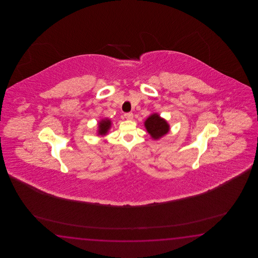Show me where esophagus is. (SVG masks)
Wrapping results in <instances>:
<instances>
[{
    "label": "esophagus",
    "mask_w": 258,
    "mask_h": 258,
    "mask_svg": "<svg viewBox=\"0 0 258 258\" xmlns=\"http://www.w3.org/2000/svg\"><path fill=\"white\" fill-rule=\"evenodd\" d=\"M133 117H134V115H133V113L132 112H127V113H125L124 114V118L126 119V120H133Z\"/></svg>",
    "instance_id": "esophagus-1"
}]
</instances>
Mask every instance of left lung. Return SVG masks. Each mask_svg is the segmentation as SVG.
Listing matches in <instances>:
<instances>
[{
  "mask_svg": "<svg viewBox=\"0 0 258 258\" xmlns=\"http://www.w3.org/2000/svg\"><path fill=\"white\" fill-rule=\"evenodd\" d=\"M144 126L154 140H159L170 132V124L159 113H152L144 121Z\"/></svg>",
  "mask_w": 258,
  "mask_h": 258,
  "instance_id": "8db88e82",
  "label": "left lung"
}]
</instances>
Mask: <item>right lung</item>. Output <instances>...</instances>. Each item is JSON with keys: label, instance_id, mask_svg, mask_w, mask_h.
Instances as JSON below:
<instances>
[{"label": "right lung", "instance_id": "1", "mask_svg": "<svg viewBox=\"0 0 258 258\" xmlns=\"http://www.w3.org/2000/svg\"><path fill=\"white\" fill-rule=\"evenodd\" d=\"M111 121L109 118H103L98 121V130H97V135L99 137H104L108 132L111 128Z\"/></svg>", "mask_w": 258, "mask_h": 258}]
</instances>
